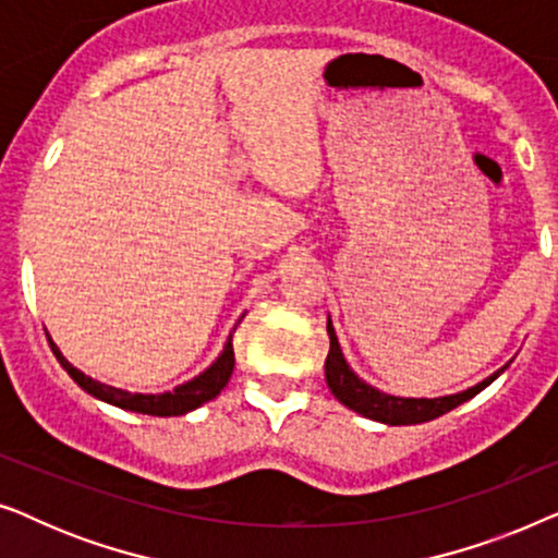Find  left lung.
<instances>
[{"label": "left lung", "instance_id": "8db88e82", "mask_svg": "<svg viewBox=\"0 0 558 558\" xmlns=\"http://www.w3.org/2000/svg\"><path fill=\"white\" fill-rule=\"evenodd\" d=\"M327 335H330V353H327L325 361V378L335 399L345 403L348 409L357 411V414L373 418V422H384L391 426L432 422V418L447 414V411H452L460 407V403L472 399V396L483 391L485 386H490L493 380L506 371V365H502L500 371H495L490 378L483 380V384L472 386L468 391L454 396H439V399H401V396L380 393L378 388L368 386L350 371L345 357H342L338 335H335L330 319H327Z\"/></svg>", "mask_w": 558, "mask_h": 558}]
</instances>
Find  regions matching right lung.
<instances>
[{
  "label": "right lung",
  "instance_id": "1",
  "mask_svg": "<svg viewBox=\"0 0 558 558\" xmlns=\"http://www.w3.org/2000/svg\"><path fill=\"white\" fill-rule=\"evenodd\" d=\"M231 338H228L223 353L218 355V361L213 363L208 371H203L197 378L187 380V384H182L174 388V391H167V393H129V391H121V388L98 384V380L88 378L86 373L73 368V365L63 357V353H60L56 342H50V348L60 361V365L68 371V376H71L75 384L83 388V391L94 396V399H101L106 403H111V407H119L126 411H136V414L182 416V414H187V411L203 407L205 401L216 399V396L226 388L228 380H231V373L235 365Z\"/></svg>",
  "mask_w": 558,
  "mask_h": 558
}]
</instances>
